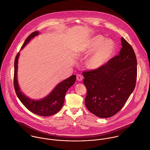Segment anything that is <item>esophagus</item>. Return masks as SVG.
Here are the masks:
<instances>
[{
    "instance_id": "esophagus-1",
    "label": "esophagus",
    "mask_w": 150,
    "mask_h": 150,
    "mask_svg": "<svg viewBox=\"0 0 150 150\" xmlns=\"http://www.w3.org/2000/svg\"><path fill=\"white\" fill-rule=\"evenodd\" d=\"M76 79L78 81H82L83 79V76H82V75L79 74L76 75Z\"/></svg>"
}]
</instances>
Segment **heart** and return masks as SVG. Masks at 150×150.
Returning <instances> with one entry per match:
<instances>
[{"label": "heart", "mask_w": 150, "mask_h": 150, "mask_svg": "<svg viewBox=\"0 0 150 150\" xmlns=\"http://www.w3.org/2000/svg\"><path fill=\"white\" fill-rule=\"evenodd\" d=\"M116 49L115 43L106 40L102 35H96L90 38L85 43L83 51L95 53L87 61L88 67L92 70H98L104 67L112 58Z\"/></svg>", "instance_id": "obj_1"}]
</instances>
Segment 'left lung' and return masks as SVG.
Here are the masks:
<instances>
[{
    "instance_id": "obj_1",
    "label": "left lung",
    "mask_w": 150,
    "mask_h": 150,
    "mask_svg": "<svg viewBox=\"0 0 150 150\" xmlns=\"http://www.w3.org/2000/svg\"><path fill=\"white\" fill-rule=\"evenodd\" d=\"M119 55L111 58L98 70L83 71L87 89L86 108L100 118L117 113L133 92L137 80V58L132 45L121 38Z\"/></svg>"
}]
</instances>
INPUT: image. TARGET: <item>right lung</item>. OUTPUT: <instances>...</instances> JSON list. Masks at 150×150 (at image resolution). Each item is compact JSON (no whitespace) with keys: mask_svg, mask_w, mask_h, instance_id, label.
Listing matches in <instances>:
<instances>
[{"mask_svg":"<svg viewBox=\"0 0 150 150\" xmlns=\"http://www.w3.org/2000/svg\"><path fill=\"white\" fill-rule=\"evenodd\" d=\"M38 34V31L33 32L25 39L24 44L21 47V50L34 37ZM19 52L16 56L14 60V88L16 93L23 104V105L30 112L41 116H49L57 113L60 110L63 106L65 94L68 89L74 85L76 81V75L71 76L59 83L54 89L45 98L40 100H34L28 98L20 90L17 79V62Z\"/></svg>","mask_w":150,"mask_h":150,"instance_id":"right-lung-1","label":"right lung"}]
</instances>
